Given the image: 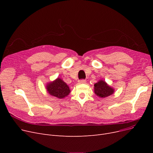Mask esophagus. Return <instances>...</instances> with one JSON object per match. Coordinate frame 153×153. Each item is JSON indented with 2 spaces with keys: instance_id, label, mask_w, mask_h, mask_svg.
Returning <instances> with one entry per match:
<instances>
[{
  "instance_id": "1",
  "label": "esophagus",
  "mask_w": 153,
  "mask_h": 153,
  "mask_svg": "<svg viewBox=\"0 0 153 153\" xmlns=\"http://www.w3.org/2000/svg\"><path fill=\"white\" fill-rule=\"evenodd\" d=\"M85 82H86V81H85V79H81V80H79V81H78L79 84H84Z\"/></svg>"
}]
</instances>
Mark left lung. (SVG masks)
I'll list each match as a JSON object with an SVG mask.
<instances>
[{
	"instance_id": "8db88e82",
	"label": "left lung",
	"mask_w": 153,
	"mask_h": 153,
	"mask_svg": "<svg viewBox=\"0 0 153 153\" xmlns=\"http://www.w3.org/2000/svg\"><path fill=\"white\" fill-rule=\"evenodd\" d=\"M95 94L101 98H105L113 94L114 90L102 80L94 84Z\"/></svg>"
}]
</instances>
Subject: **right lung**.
Here are the masks:
<instances>
[{
	"mask_svg": "<svg viewBox=\"0 0 153 153\" xmlns=\"http://www.w3.org/2000/svg\"><path fill=\"white\" fill-rule=\"evenodd\" d=\"M46 89L51 95L58 99L67 97L71 92L68 85L59 78L50 84H48Z\"/></svg>",
	"mask_w": 153,
	"mask_h": 153,
	"instance_id": "1",
	"label": "right lung"
}]
</instances>
